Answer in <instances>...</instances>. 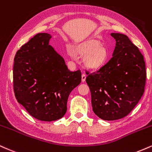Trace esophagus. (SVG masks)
<instances>
[{
    "label": "esophagus",
    "mask_w": 152,
    "mask_h": 152,
    "mask_svg": "<svg viewBox=\"0 0 152 152\" xmlns=\"http://www.w3.org/2000/svg\"><path fill=\"white\" fill-rule=\"evenodd\" d=\"M85 79H86V75L83 74L82 75V82L84 83L85 81Z\"/></svg>",
    "instance_id": "1"
}]
</instances>
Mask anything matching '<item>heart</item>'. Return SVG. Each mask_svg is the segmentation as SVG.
<instances>
[{
  "instance_id": "1",
  "label": "heart",
  "mask_w": 152,
  "mask_h": 152,
  "mask_svg": "<svg viewBox=\"0 0 152 152\" xmlns=\"http://www.w3.org/2000/svg\"><path fill=\"white\" fill-rule=\"evenodd\" d=\"M74 52L80 56L86 55L85 61L90 68L100 67L106 60L107 53L104 47L96 40H90L78 45L74 48Z\"/></svg>"
}]
</instances>
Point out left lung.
<instances>
[{"label":"left lung","instance_id":"left-lung-1","mask_svg":"<svg viewBox=\"0 0 152 152\" xmlns=\"http://www.w3.org/2000/svg\"><path fill=\"white\" fill-rule=\"evenodd\" d=\"M116 40L112 58L96 72L87 73L92 110L104 120L126 117L137 104L145 88V62L139 48L124 34Z\"/></svg>","mask_w":152,"mask_h":152}]
</instances>
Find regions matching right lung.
Returning a JSON list of instances; mask_svg holds the SVG:
<instances>
[{"label":"right lung","instance_id":"add662e5","mask_svg":"<svg viewBox=\"0 0 152 152\" xmlns=\"http://www.w3.org/2000/svg\"><path fill=\"white\" fill-rule=\"evenodd\" d=\"M51 35L37 33L16 53L13 90L17 101L35 119L51 122L62 118L81 71L70 72L62 57L49 45Z\"/></svg>","mask_w":152,"mask_h":152}]
</instances>
